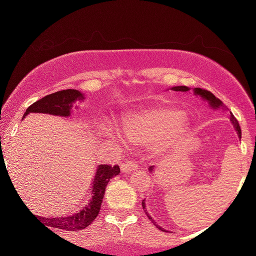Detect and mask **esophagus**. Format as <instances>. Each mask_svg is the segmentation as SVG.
I'll return each instance as SVG.
<instances>
[{"label":"esophagus","instance_id":"34e87169","mask_svg":"<svg viewBox=\"0 0 256 256\" xmlns=\"http://www.w3.org/2000/svg\"><path fill=\"white\" fill-rule=\"evenodd\" d=\"M138 170V164L134 162V161H126L122 165V172H132L137 171Z\"/></svg>","mask_w":256,"mask_h":256}]
</instances>
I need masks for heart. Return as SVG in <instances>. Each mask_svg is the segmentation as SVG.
<instances>
[{
    "label": "heart",
    "instance_id": "b5f03b06",
    "mask_svg": "<svg viewBox=\"0 0 256 256\" xmlns=\"http://www.w3.org/2000/svg\"><path fill=\"white\" fill-rule=\"evenodd\" d=\"M192 126V118L183 110L155 104L130 112L122 118V134L134 146H149L155 155L177 146Z\"/></svg>",
    "mask_w": 256,
    "mask_h": 256
}]
</instances>
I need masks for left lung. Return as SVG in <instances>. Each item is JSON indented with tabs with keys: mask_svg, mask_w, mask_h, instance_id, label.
<instances>
[{
	"mask_svg": "<svg viewBox=\"0 0 256 256\" xmlns=\"http://www.w3.org/2000/svg\"><path fill=\"white\" fill-rule=\"evenodd\" d=\"M171 89L173 91H183V92L190 91V88L183 86V85H179V86H172ZM192 92H194V95H195V96H198V98H201L204 102H207L208 106H210V107L212 108V110H222V108H224V104H222V102L220 101L219 98H216V96H214L213 94L210 92V91L201 89V88H194ZM230 120H231L232 125H234V130H236V132H237V136L240 138V137H242V132H240V128L238 122H237V119L234 118V116H230ZM148 170L150 172H152V170H154V166H150ZM142 206H143V210H146V198L142 201ZM146 216H148L149 219L152 220V216H149L148 210H146ZM154 224H155V222H154ZM155 225H156V224H155ZM156 228H158V230H161V231H164V232H168L167 230H165V228H161V226H158V225H156Z\"/></svg>",
	"mask_w": 256,
	"mask_h": 256,
	"instance_id": "left-lung-1",
	"label": "left lung"
}]
</instances>
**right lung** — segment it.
<instances>
[{
  "label": "right lung",
  "instance_id": "right-lung-1",
  "mask_svg": "<svg viewBox=\"0 0 256 256\" xmlns=\"http://www.w3.org/2000/svg\"><path fill=\"white\" fill-rule=\"evenodd\" d=\"M84 94H82L79 90L67 89L56 91V92L44 96L43 98L32 104L26 110L24 118L30 113L52 114V116L67 118V116H71L72 108L76 104V102L80 104V102H84ZM76 107H78V106H76ZM119 173V166L112 167L110 165H100L96 168L95 176H94L92 182H91V196L89 198V201L78 212L70 214V216H52V218L40 216V219L43 222V225L46 224L52 228H58V230L61 228V230L71 232L83 230V228H88L98 216L102 204V200L104 198L106 186L108 185V182L113 177L118 176Z\"/></svg>",
  "mask_w": 256,
  "mask_h": 256
}]
</instances>
